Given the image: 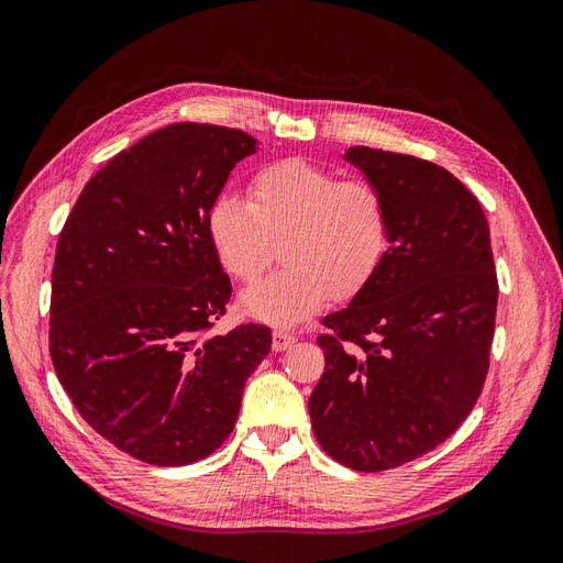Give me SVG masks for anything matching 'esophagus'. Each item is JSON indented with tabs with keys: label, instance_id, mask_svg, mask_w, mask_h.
Here are the masks:
<instances>
[{
	"label": "esophagus",
	"instance_id": "1",
	"mask_svg": "<svg viewBox=\"0 0 563 563\" xmlns=\"http://www.w3.org/2000/svg\"><path fill=\"white\" fill-rule=\"evenodd\" d=\"M295 342H297L295 335L283 331V329H276L274 331V340H272V347H274V352H285V350H289L291 345H295Z\"/></svg>",
	"mask_w": 563,
	"mask_h": 563
}]
</instances>
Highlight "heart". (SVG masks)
<instances>
[{
	"label": "heart",
	"mask_w": 563,
	"mask_h": 563,
	"mask_svg": "<svg viewBox=\"0 0 563 563\" xmlns=\"http://www.w3.org/2000/svg\"><path fill=\"white\" fill-rule=\"evenodd\" d=\"M213 251L241 283H255L280 241L285 266L249 289L241 306L276 324H295L373 280L390 243L382 190L342 181L333 169L301 158L268 163L251 177L249 202L221 192L207 211Z\"/></svg>",
	"instance_id": "obj_1"
}]
</instances>
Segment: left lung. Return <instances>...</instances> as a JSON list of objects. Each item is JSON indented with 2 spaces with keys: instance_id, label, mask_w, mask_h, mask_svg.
<instances>
[{
  "instance_id": "obj_1",
  "label": "left lung",
  "mask_w": 563,
  "mask_h": 563,
  "mask_svg": "<svg viewBox=\"0 0 563 563\" xmlns=\"http://www.w3.org/2000/svg\"><path fill=\"white\" fill-rule=\"evenodd\" d=\"M390 213L388 253L317 338L324 375L308 400L317 442L356 472L437 449L467 419L490 365L497 274L472 190L430 161L350 146Z\"/></svg>"
}]
</instances>
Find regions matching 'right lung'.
<instances>
[{
	"label": "right lung",
	"mask_w": 563,
	"mask_h": 563,
	"mask_svg": "<svg viewBox=\"0 0 563 563\" xmlns=\"http://www.w3.org/2000/svg\"><path fill=\"white\" fill-rule=\"evenodd\" d=\"M249 133L173 124L119 152L82 188L57 241L51 356L80 417L110 444L156 467L221 446L272 329L209 333L232 283L207 211Z\"/></svg>",
	"instance_id": "obj_1"
}]
</instances>
